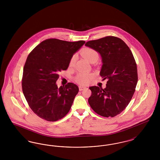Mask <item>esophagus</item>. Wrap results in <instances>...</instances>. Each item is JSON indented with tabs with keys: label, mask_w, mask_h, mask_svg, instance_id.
Returning <instances> with one entry per match:
<instances>
[{
	"label": "esophagus",
	"mask_w": 160,
	"mask_h": 160,
	"mask_svg": "<svg viewBox=\"0 0 160 160\" xmlns=\"http://www.w3.org/2000/svg\"><path fill=\"white\" fill-rule=\"evenodd\" d=\"M78 88H79V90H80V91H83L84 89H85L87 88L86 87L83 86H79Z\"/></svg>",
	"instance_id": "1"
}]
</instances>
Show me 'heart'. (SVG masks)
I'll return each mask as SVG.
<instances>
[{"instance_id":"b5f03b06","label":"heart","mask_w":160,"mask_h":160,"mask_svg":"<svg viewBox=\"0 0 160 160\" xmlns=\"http://www.w3.org/2000/svg\"><path fill=\"white\" fill-rule=\"evenodd\" d=\"M81 54L84 58L91 63H94L98 60L99 53L97 50L92 48H84L81 52ZM77 56L76 54L73 55L69 62V66H74L75 62L76 61ZM93 77V74L89 72H81L78 73L75 77V81L78 83L81 84H86L91 80Z\"/></svg>"}]
</instances>
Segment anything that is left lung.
Listing matches in <instances>:
<instances>
[{
	"mask_svg": "<svg viewBox=\"0 0 160 160\" xmlns=\"http://www.w3.org/2000/svg\"><path fill=\"white\" fill-rule=\"evenodd\" d=\"M85 46L97 50L102 58L100 76L107 79L106 88H89L88 102L93 110L103 117H114L127 107L138 81L136 62L131 50L120 38L108 36L88 41Z\"/></svg>",
	"mask_w": 160,
	"mask_h": 160,
	"instance_id": "left-lung-1",
	"label": "left lung"
}]
</instances>
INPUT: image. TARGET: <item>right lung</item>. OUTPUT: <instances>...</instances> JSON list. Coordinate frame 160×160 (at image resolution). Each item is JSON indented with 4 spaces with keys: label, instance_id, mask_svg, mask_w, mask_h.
<instances>
[{
    "label": "right lung",
    "instance_id": "obj_1",
    "mask_svg": "<svg viewBox=\"0 0 160 160\" xmlns=\"http://www.w3.org/2000/svg\"><path fill=\"white\" fill-rule=\"evenodd\" d=\"M85 43L50 38L41 42L28 55L23 68L22 90L32 110L39 118L57 121L67 114L78 92L72 83L58 88L61 71Z\"/></svg>",
    "mask_w": 160,
    "mask_h": 160
}]
</instances>
